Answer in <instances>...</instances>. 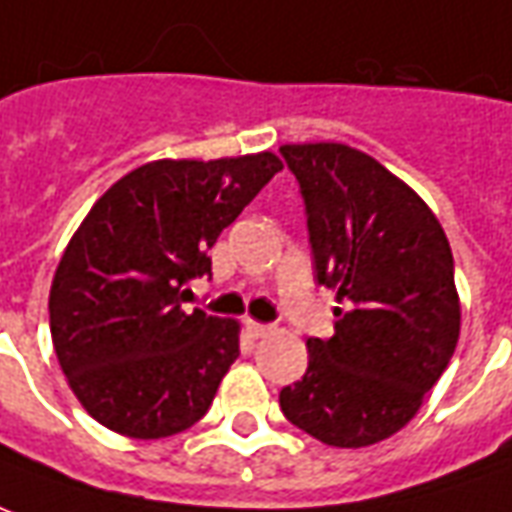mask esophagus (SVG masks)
<instances>
[{"mask_svg": "<svg viewBox=\"0 0 512 512\" xmlns=\"http://www.w3.org/2000/svg\"><path fill=\"white\" fill-rule=\"evenodd\" d=\"M245 330H248V335H251L253 341H259V338H267V335H272V327L270 324H259V322H245Z\"/></svg>", "mask_w": 512, "mask_h": 512, "instance_id": "34e87169", "label": "esophagus"}]
</instances>
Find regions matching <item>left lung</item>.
<instances>
[{"instance_id":"1","label":"left lung","mask_w":512,"mask_h":512,"mask_svg":"<svg viewBox=\"0 0 512 512\" xmlns=\"http://www.w3.org/2000/svg\"><path fill=\"white\" fill-rule=\"evenodd\" d=\"M300 182L316 278L335 335L308 338V371L281 390L286 420L333 447L398 434L445 374L461 333L453 251L431 207L376 158L338 141L283 144Z\"/></svg>"}]
</instances>
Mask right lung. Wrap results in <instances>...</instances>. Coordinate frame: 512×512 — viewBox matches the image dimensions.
Wrapping results in <instances>:
<instances>
[{"label":"right lung","mask_w":512,"mask_h":512,"mask_svg":"<svg viewBox=\"0 0 512 512\" xmlns=\"http://www.w3.org/2000/svg\"><path fill=\"white\" fill-rule=\"evenodd\" d=\"M281 169L270 149L152 160L73 231L48 294L51 341L78 404L108 431L163 439L207 414L242 327L182 302L190 278L212 272L220 231Z\"/></svg>","instance_id":"right-lung-1"}]
</instances>
